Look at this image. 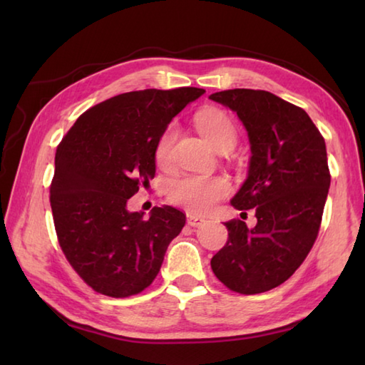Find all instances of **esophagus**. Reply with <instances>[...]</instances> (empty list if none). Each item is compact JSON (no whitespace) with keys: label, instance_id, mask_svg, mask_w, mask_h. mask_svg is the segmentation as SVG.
<instances>
[{"label":"esophagus","instance_id":"esophagus-1","mask_svg":"<svg viewBox=\"0 0 365 365\" xmlns=\"http://www.w3.org/2000/svg\"><path fill=\"white\" fill-rule=\"evenodd\" d=\"M205 220L202 218V216H199V215H195V213H188L187 215V222L190 224V226H192V227H197L199 224H202Z\"/></svg>","mask_w":365,"mask_h":365}]
</instances>
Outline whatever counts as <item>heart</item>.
Masks as SVG:
<instances>
[{"label":"heart","mask_w":365,"mask_h":365,"mask_svg":"<svg viewBox=\"0 0 365 365\" xmlns=\"http://www.w3.org/2000/svg\"><path fill=\"white\" fill-rule=\"evenodd\" d=\"M196 125L202 136L216 150H230L237 144L238 133L234 120L227 113L218 108H207L196 114ZM178 128L175 123H169L161 131L155 144V161L160 168H170L174 160V145ZM230 182L222 175H195L187 174L173 178L168 183L166 196L170 204L178 205L190 213L202 215L227 197Z\"/></svg>","instance_id":"obj_1"}]
</instances>
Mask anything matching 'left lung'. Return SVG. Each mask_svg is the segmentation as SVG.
Returning <instances> with one entry per match:
<instances>
[{"mask_svg":"<svg viewBox=\"0 0 365 365\" xmlns=\"http://www.w3.org/2000/svg\"><path fill=\"white\" fill-rule=\"evenodd\" d=\"M210 98L247 130L250 174L232 205L245 215L254 208L257 218L252 229L242 220L224 222L227 242L210 265L229 290L263 293L299 268L319 235L331 183L327 145L302 108L268 91L229 89Z\"/></svg>","mask_w":365,"mask_h":365,"instance_id":"left-lung-1","label":"left lung"}]
</instances>
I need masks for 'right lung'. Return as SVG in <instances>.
I'll use <instances>...</instances> for the list:
<instances>
[{
    "label": "right lung",
    "mask_w": 365,
    "mask_h": 365,
    "mask_svg": "<svg viewBox=\"0 0 365 365\" xmlns=\"http://www.w3.org/2000/svg\"><path fill=\"white\" fill-rule=\"evenodd\" d=\"M199 88L131 91L83 113L56 149L50 205L67 262L97 293L127 298L157 277L187 216L155 207L150 218L127 202L155 177V144Z\"/></svg>",
    "instance_id": "add662e5"
}]
</instances>
